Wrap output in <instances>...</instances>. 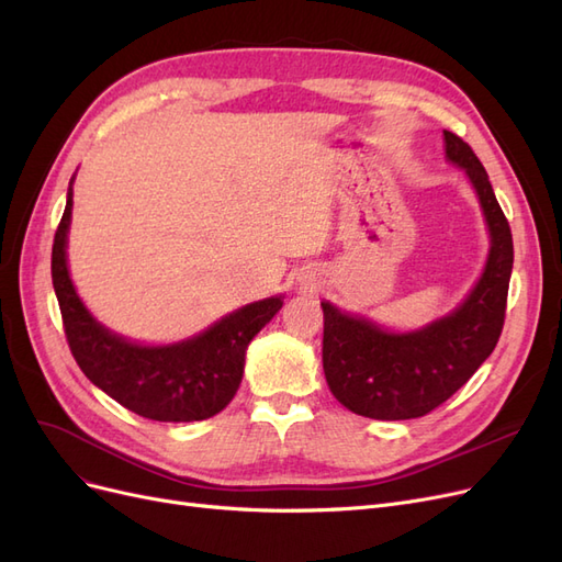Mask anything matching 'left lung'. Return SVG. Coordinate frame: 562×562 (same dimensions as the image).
Wrapping results in <instances>:
<instances>
[{
	"label": "left lung",
	"instance_id": "1",
	"mask_svg": "<svg viewBox=\"0 0 562 562\" xmlns=\"http://www.w3.org/2000/svg\"><path fill=\"white\" fill-rule=\"evenodd\" d=\"M446 157L464 168L490 229L483 277L459 307L415 333H389L363 316L323 307V372L333 396L370 419H413L446 403L497 347L504 328L514 239L487 173L459 135Z\"/></svg>",
	"mask_w": 562,
	"mask_h": 562
}]
</instances>
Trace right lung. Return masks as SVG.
<instances>
[{
	"mask_svg": "<svg viewBox=\"0 0 562 562\" xmlns=\"http://www.w3.org/2000/svg\"><path fill=\"white\" fill-rule=\"evenodd\" d=\"M72 182L54 236L50 279L60 304L67 345L98 389L131 413L157 422H199L225 411L244 378L250 339L281 310V295L250 302L209 330L176 345L145 347L110 333L89 314L67 271Z\"/></svg>",
	"mask_w": 562,
	"mask_h": 562,
	"instance_id": "add662e5",
	"label": "right lung"
}]
</instances>
